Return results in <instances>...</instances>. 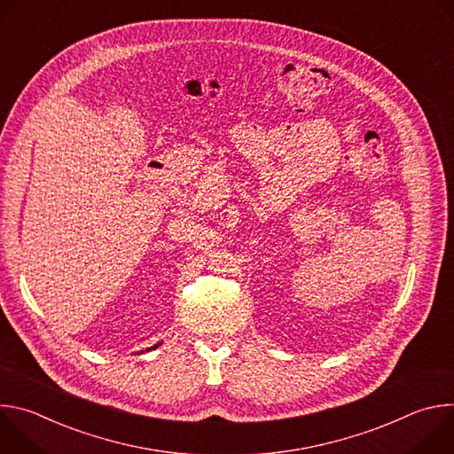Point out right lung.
I'll list each match as a JSON object with an SVG mask.
<instances>
[{
	"label": "right lung",
	"instance_id": "obj_1",
	"mask_svg": "<svg viewBox=\"0 0 454 454\" xmlns=\"http://www.w3.org/2000/svg\"><path fill=\"white\" fill-rule=\"evenodd\" d=\"M160 345H154V347H151V348H147V350H154V348H158Z\"/></svg>",
	"mask_w": 454,
	"mask_h": 454
}]
</instances>
